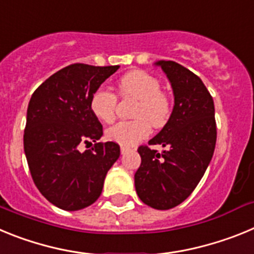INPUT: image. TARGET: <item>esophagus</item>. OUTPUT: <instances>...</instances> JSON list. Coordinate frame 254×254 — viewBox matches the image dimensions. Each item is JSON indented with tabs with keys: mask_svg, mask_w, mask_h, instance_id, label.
Wrapping results in <instances>:
<instances>
[{
	"mask_svg": "<svg viewBox=\"0 0 254 254\" xmlns=\"http://www.w3.org/2000/svg\"><path fill=\"white\" fill-rule=\"evenodd\" d=\"M129 150H131V147L125 146V145H122V146H121V152H122V154H126V152L129 151Z\"/></svg>",
	"mask_w": 254,
	"mask_h": 254,
	"instance_id": "34e87169",
	"label": "esophagus"
}]
</instances>
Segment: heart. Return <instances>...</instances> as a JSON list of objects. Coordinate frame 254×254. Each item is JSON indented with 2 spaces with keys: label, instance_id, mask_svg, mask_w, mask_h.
Returning a JSON list of instances; mask_svg holds the SVG:
<instances>
[{
  "label": "heart",
  "instance_id": "1",
  "mask_svg": "<svg viewBox=\"0 0 254 254\" xmlns=\"http://www.w3.org/2000/svg\"><path fill=\"white\" fill-rule=\"evenodd\" d=\"M118 91L123 98L137 99L132 116L134 120L121 121L105 131L109 141L125 146L134 145L146 138L150 133V123L161 127L172 114L169 96L161 91L158 78L145 71H132L126 73L118 81ZM118 98L104 86L98 87L90 98V109L94 116L103 122H112L116 117Z\"/></svg>",
  "mask_w": 254,
  "mask_h": 254
}]
</instances>
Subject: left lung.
Returning <instances> with one entry per match:
<instances>
[{
	"label": "left lung",
	"instance_id": "obj_1",
	"mask_svg": "<svg viewBox=\"0 0 254 254\" xmlns=\"http://www.w3.org/2000/svg\"><path fill=\"white\" fill-rule=\"evenodd\" d=\"M156 64L172 84L174 108L149 145H163L167 150L138 147L141 165L134 187L145 205L169 210L183 202L205 174L216 143V121L212 96L198 76L173 61Z\"/></svg>",
	"mask_w": 254,
	"mask_h": 254
}]
</instances>
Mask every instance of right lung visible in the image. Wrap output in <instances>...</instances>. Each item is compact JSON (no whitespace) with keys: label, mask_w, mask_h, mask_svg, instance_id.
Listing matches in <instances>:
<instances>
[{"label":"right lung","mask_w":254,"mask_h":254,"mask_svg":"<svg viewBox=\"0 0 254 254\" xmlns=\"http://www.w3.org/2000/svg\"><path fill=\"white\" fill-rule=\"evenodd\" d=\"M120 66L73 64L48 77L33 93L24 131V151L39 192L57 207L77 211L102 193L108 170L120 158V145L96 142L103 126L90 109L94 91ZM95 142L78 151L80 143Z\"/></svg>","instance_id":"right-lung-1"}]
</instances>
